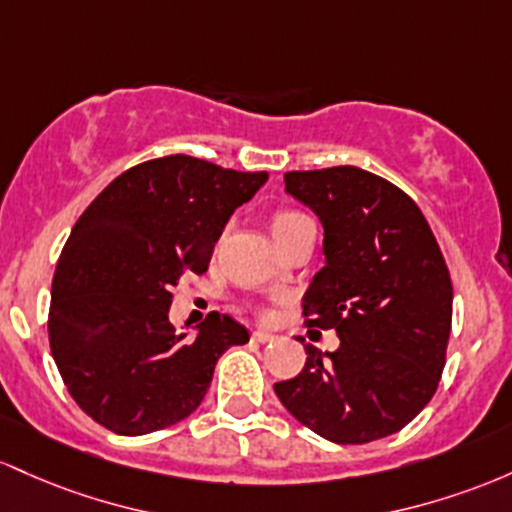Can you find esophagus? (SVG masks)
Masks as SVG:
<instances>
[{
  "mask_svg": "<svg viewBox=\"0 0 512 512\" xmlns=\"http://www.w3.org/2000/svg\"><path fill=\"white\" fill-rule=\"evenodd\" d=\"M273 333H268V331H254L251 333V341L254 343H268V341H273Z\"/></svg>",
  "mask_w": 512,
  "mask_h": 512,
  "instance_id": "34e87169",
  "label": "esophagus"
}]
</instances>
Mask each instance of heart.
<instances>
[{"label": "heart", "instance_id": "obj_1", "mask_svg": "<svg viewBox=\"0 0 512 512\" xmlns=\"http://www.w3.org/2000/svg\"><path fill=\"white\" fill-rule=\"evenodd\" d=\"M309 225H312V220H309V217H304L302 212L283 210L273 217L271 229H273L275 239H283V237H290V234H295L297 229L309 227Z\"/></svg>", "mask_w": 512, "mask_h": 512}]
</instances>
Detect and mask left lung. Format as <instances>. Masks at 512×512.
I'll return each mask as SVG.
<instances>
[{
	"instance_id": "1",
	"label": "left lung",
	"mask_w": 512,
	"mask_h": 512,
	"mask_svg": "<svg viewBox=\"0 0 512 512\" xmlns=\"http://www.w3.org/2000/svg\"><path fill=\"white\" fill-rule=\"evenodd\" d=\"M283 181L324 227V268L304 292L307 326L333 329L341 346L304 348V370L275 394L331 442L387 438L438 389L452 324L445 258L418 205L370 171H287Z\"/></svg>"
}]
</instances>
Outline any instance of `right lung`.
I'll return each instance as SVG.
<instances>
[{
    "mask_svg": "<svg viewBox=\"0 0 512 512\" xmlns=\"http://www.w3.org/2000/svg\"><path fill=\"white\" fill-rule=\"evenodd\" d=\"M266 181L174 154L132 166L84 210L57 261L48 333L86 416L145 435L198 409L220 355L249 331L212 312L188 336L169 319L171 290L208 271L232 212Z\"/></svg>",
    "mask_w": 512,
    "mask_h": 512,
    "instance_id": "1",
    "label": "right lung"
}]
</instances>
